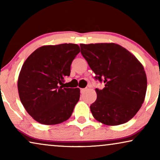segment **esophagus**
<instances>
[{"label": "esophagus", "mask_w": 160, "mask_h": 160, "mask_svg": "<svg viewBox=\"0 0 160 160\" xmlns=\"http://www.w3.org/2000/svg\"><path fill=\"white\" fill-rule=\"evenodd\" d=\"M87 91V89H85V88H84V89H81V93H84L85 92Z\"/></svg>", "instance_id": "1"}]
</instances>
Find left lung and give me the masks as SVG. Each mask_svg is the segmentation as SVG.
I'll return each instance as SVG.
<instances>
[{"label": "left lung", "mask_w": 160, "mask_h": 160, "mask_svg": "<svg viewBox=\"0 0 160 160\" xmlns=\"http://www.w3.org/2000/svg\"><path fill=\"white\" fill-rule=\"evenodd\" d=\"M80 47L95 79L105 84L102 89H95L97 99L90 106L94 118L111 126L130 121L145 99L147 78L143 65L117 43H82Z\"/></svg>", "instance_id": "8db88e82"}]
</instances>
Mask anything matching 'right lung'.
I'll list each match as a JSON object with an SVG mask.
<instances>
[{"label":"right lung","instance_id":"obj_1","mask_svg":"<svg viewBox=\"0 0 160 160\" xmlns=\"http://www.w3.org/2000/svg\"><path fill=\"white\" fill-rule=\"evenodd\" d=\"M80 52L74 43L43 46L27 58L17 87L27 112L39 123L57 124L71 117L80 98L79 88H65L64 78Z\"/></svg>","mask_w":160,"mask_h":160}]
</instances>
